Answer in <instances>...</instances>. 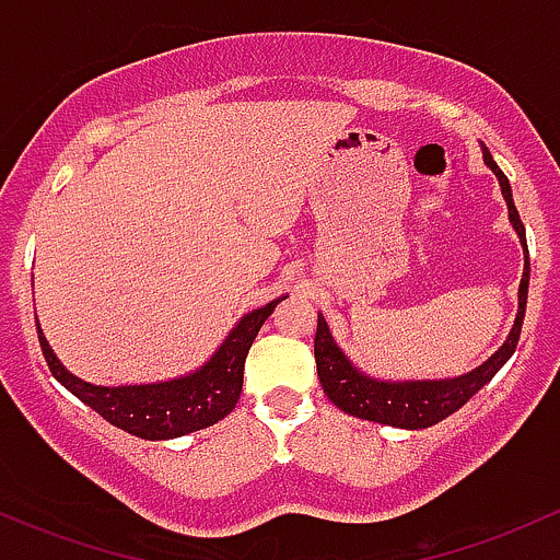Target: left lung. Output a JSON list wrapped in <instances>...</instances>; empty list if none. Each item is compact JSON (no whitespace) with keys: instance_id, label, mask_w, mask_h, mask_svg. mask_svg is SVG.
Segmentation results:
<instances>
[{"instance_id":"left-lung-1","label":"left lung","mask_w":560,"mask_h":560,"mask_svg":"<svg viewBox=\"0 0 560 560\" xmlns=\"http://www.w3.org/2000/svg\"><path fill=\"white\" fill-rule=\"evenodd\" d=\"M483 162L494 172L500 180L502 196L508 201L510 223H513L515 233H518L521 244H524V279L518 287V316H515L513 329H510L508 340L497 350L491 359L483 361L481 366L468 374H459L452 380H411V383H396V380H374L370 374L359 372L348 361V355L337 348L331 340V331L318 313V327L316 340H313V353H316V370L322 388L335 407H340L346 415L361 417L370 422H383V425L393 428H430L450 417L452 411L470 401L483 385L500 372V366L513 355L515 346L521 337V324H524L526 313V294H529V249H526V231L521 223L518 210L513 205V194H510V183L505 172L497 167L491 159L489 149H483Z\"/></svg>"}]
</instances>
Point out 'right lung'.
I'll list each match as a JSON object with an SVG mask.
<instances>
[{
    "mask_svg": "<svg viewBox=\"0 0 560 560\" xmlns=\"http://www.w3.org/2000/svg\"><path fill=\"white\" fill-rule=\"evenodd\" d=\"M281 300L284 298L270 300L262 308L242 316V322L231 329L223 346L214 350V355L205 366L186 374V377L167 380V383L119 385V388L84 383L60 364L58 355L47 346V337L42 335L39 322H36V331H39V346L52 377L60 385H66L79 401L95 409L110 425L127 430L138 439L167 441L210 428L225 415H231L238 396H242L244 361H247L252 342Z\"/></svg>",
    "mask_w": 560,
    "mask_h": 560,
    "instance_id": "right-lung-1",
    "label": "right lung"
}]
</instances>
